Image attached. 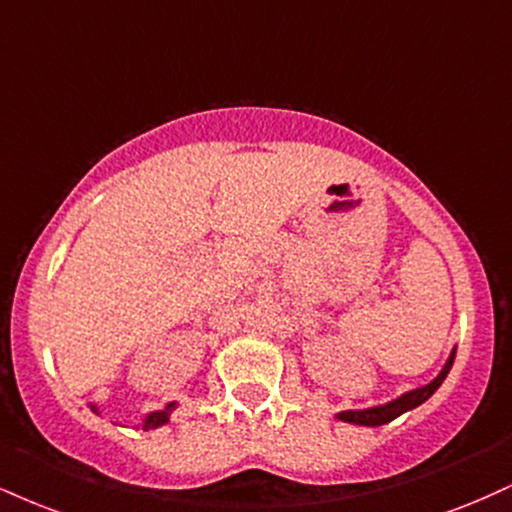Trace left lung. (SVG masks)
Wrapping results in <instances>:
<instances>
[{"mask_svg": "<svg viewBox=\"0 0 512 512\" xmlns=\"http://www.w3.org/2000/svg\"><path fill=\"white\" fill-rule=\"evenodd\" d=\"M453 360H455V348L453 353L448 355L446 365H443V369L436 377L429 381V384L420 386V389H412L408 393H403V396L391 400V403H384V405H377V408H365V410H343L338 412V420L343 422H350V424H362V427H381V424L396 420V417L403 415V412H408L412 408H417V405H422L424 400L432 398L434 391L439 389V386L443 384V379L448 377V372H451L453 367Z\"/></svg>", "mask_w": 512, "mask_h": 512, "instance_id": "obj_1", "label": "left lung"}]
</instances>
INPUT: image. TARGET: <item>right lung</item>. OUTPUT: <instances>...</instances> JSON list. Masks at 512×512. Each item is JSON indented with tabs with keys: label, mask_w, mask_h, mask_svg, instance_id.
I'll return each mask as SVG.
<instances>
[{
	"label": "right lung",
	"mask_w": 512,
	"mask_h": 512,
	"mask_svg": "<svg viewBox=\"0 0 512 512\" xmlns=\"http://www.w3.org/2000/svg\"><path fill=\"white\" fill-rule=\"evenodd\" d=\"M90 410L100 415V410H97V405L90 403ZM174 410H176V403H169L164 410H155V412H150V415H145V420H143V429H145V432H147V429H157V427H162V424L169 422V415H171V412H174Z\"/></svg>",
	"instance_id": "1"
}]
</instances>
